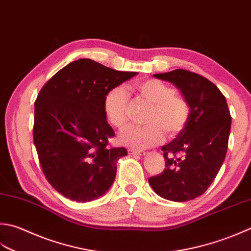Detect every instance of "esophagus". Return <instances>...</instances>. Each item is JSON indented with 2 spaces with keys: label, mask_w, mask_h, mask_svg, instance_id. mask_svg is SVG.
<instances>
[{
  "label": "esophagus",
  "mask_w": 251,
  "mask_h": 251,
  "mask_svg": "<svg viewBox=\"0 0 251 251\" xmlns=\"http://www.w3.org/2000/svg\"><path fill=\"white\" fill-rule=\"evenodd\" d=\"M127 152H128V154H132V155H144V154H146V152L144 150H137V149H132V148L127 149Z\"/></svg>",
  "instance_id": "esophagus-1"
}]
</instances>
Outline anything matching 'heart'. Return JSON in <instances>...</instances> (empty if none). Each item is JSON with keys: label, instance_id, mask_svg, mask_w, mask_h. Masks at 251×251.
Returning a JSON list of instances; mask_svg holds the SVG:
<instances>
[{"label": "heart", "instance_id": "obj_1", "mask_svg": "<svg viewBox=\"0 0 251 251\" xmlns=\"http://www.w3.org/2000/svg\"><path fill=\"white\" fill-rule=\"evenodd\" d=\"M138 95L151 104L146 115L147 125H130L121 132L122 145L132 149H146L161 144L164 131L175 137L185 129L190 119V104L169 83L160 79H145L134 86ZM129 95L124 87H113L103 98V111L107 121L122 128L128 121Z\"/></svg>", "mask_w": 251, "mask_h": 251}]
</instances>
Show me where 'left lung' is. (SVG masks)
<instances>
[{
	"label": "left lung",
	"instance_id": "obj_1",
	"mask_svg": "<svg viewBox=\"0 0 251 251\" xmlns=\"http://www.w3.org/2000/svg\"><path fill=\"white\" fill-rule=\"evenodd\" d=\"M153 76L178 88L190 104V119L173 141L162 147L165 169L149 177V184L164 199L193 200L210 187L226 155L232 123L226 99L197 73L174 70Z\"/></svg>",
	"mask_w": 251,
	"mask_h": 251
}]
</instances>
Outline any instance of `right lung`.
I'll return each instance as SVG.
<instances>
[{"mask_svg":"<svg viewBox=\"0 0 251 251\" xmlns=\"http://www.w3.org/2000/svg\"><path fill=\"white\" fill-rule=\"evenodd\" d=\"M137 75L80 58L46 82L34 102L33 142L47 180L71 200L99 198L114 181L125 148L109 147L115 136L103 111L111 88Z\"/></svg>","mask_w":251,"mask_h":251,"instance_id":"1","label":"right lung"}]
</instances>
